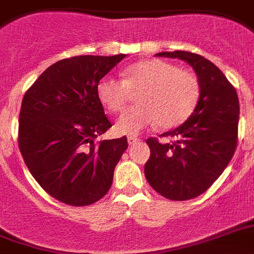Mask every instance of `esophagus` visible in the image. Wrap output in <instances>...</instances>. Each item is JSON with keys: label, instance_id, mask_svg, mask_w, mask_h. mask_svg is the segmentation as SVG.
<instances>
[{"label": "esophagus", "instance_id": "1", "mask_svg": "<svg viewBox=\"0 0 254 254\" xmlns=\"http://www.w3.org/2000/svg\"><path fill=\"white\" fill-rule=\"evenodd\" d=\"M127 141H128V145H135V144H137L140 140H138L137 137H135V136H129V137L127 138Z\"/></svg>", "mask_w": 254, "mask_h": 254}]
</instances>
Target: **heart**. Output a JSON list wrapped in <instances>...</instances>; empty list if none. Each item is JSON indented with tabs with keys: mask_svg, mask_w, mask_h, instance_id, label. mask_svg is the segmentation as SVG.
Listing matches in <instances>:
<instances>
[{
	"mask_svg": "<svg viewBox=\"0 0 254 254\" xmlns=\"http://www.w3.org/2000/svg\"><path fill=\"white\" fill-rule=\"evenodd\" d=\"M136 92L138 105L116 123L121 135L136 136L158 125L164 129L183 125L198 103L199 83L194 74L172 63L145 59L123 69L122 81L106 75L96 86L97 99L110 113L122 112Z\"/></svg>",
	"mask_w": 254,
	"mask_h": 254,
	"instance_id": "1",
	"label": "heart"
}]
</instances>
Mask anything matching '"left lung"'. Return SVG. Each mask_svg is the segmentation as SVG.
Listing matches in <instances>:
<instances>
[{"label": "left lung", "mask_w": 254, "mask_h": 254, "mask_svg": "<svg viewBox=\"0 0 254 254\" xmlns=\"http://www.w3.org/2000/svg\"><path fill=\"white\" fill-rule=\"evenodd\" d=\"M157 56L186 62L198 77L199 100L191 116L162 136L172 144L148 138L150 158L145 177L157 192L171 200H188L207 191L230 163L238 145L239 99L233 84L208 59L188 51Z\"/></svg>", "instance_id": "left-lung-1"}]
</instances>
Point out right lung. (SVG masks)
I'll return each instance as SVG.
<instances>
[{
	"instance_id": "right-lung-1",
	"label": "right lung",
	"mask_w": 254,
	"mask_h": 254,
	"mask_svg": "<svg viewBox=\"0 0 254 254\" xmlns=\"http://www.w3.org/2000/svg\"><path fill=\"white\" fill-rule=\"evenodd\" d=\"M126 55H82L55 63L25 92L19 149L32 176L65 204H92L109 191L127 137L95 142L112 127L96 86Z\"/></svg>"
}]
</instances>
